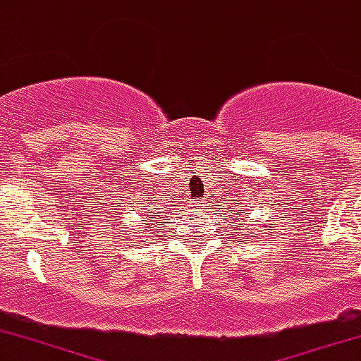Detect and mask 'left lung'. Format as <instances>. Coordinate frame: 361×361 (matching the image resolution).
<instances>
[{
    "label": "left lung",
    "instance_id": "1",
    "mask_svg": "<svg viewBox=\"0 0 361 361\" xmlns=\"http://www.w3.org/2000/svg\"><path fill=\"white\" fill-rule=\"evenodd\" d=\"M237 195H239V193H237ZM227 209H229V213H233V221H235L233 225H237V229H239V235H237V237H241V233H249V235H245V237H252V235H255L252 229L251 231H245V229H249V227H245V225H249V223H245L249 221V219H247V203H243V205L241 203H233L231 207H227ZM225 219H227V217H225ZM259 231H263V229L259 227Z\"/></svg>",
    "mask_w": 361,
    "mask_h": 361
}]
</instances>
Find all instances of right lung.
Segmentation results:
<instances>
[{"label": "right lung", "mask_w": 361, "mask_h": 361, "mask_svg": "<svg viewBox=\"0 0 361 361\" xmlns=\"http://www.w3.org/2000/svg\"><path fill=\"white\" fill-rule=\"evenodd\" d=\"M144 207H146V205H144ZM152 215H154V213L149 212L148 216L150 217V219L148 220L147 217H142L140 221H146V223H140L138 227H134V239H138V241H136V243L149 241L154 233L160 231V229H156V227H160V226H156L155 223L160 222L161 225H164V221H156L158 217H156V219H152ZM122 227H124V223H122ZM130 227H132V225H130ZM154 237H158V235H154ZM134 247H136V245H134Z\"/></svg>", "instance_id": "add662e5"}]
</instances>
